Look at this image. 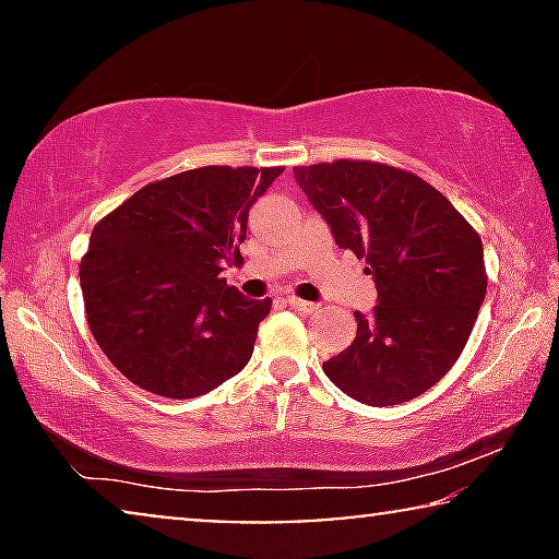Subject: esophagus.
<instances>
[{"label":"esophagus","mask_w":559,"mask_h":559,"mask_svg":"<svg viewBox=\"0 0 559 559\" xmlns=\"http://www.w3.org/2000/svg\"><path fill=\"white\" fill-rule=\"evenodd\" d=\"M287 305H289V308L302 310V312H316V310H318L316 305L308 302V300H300V297H295V295H289V297H287Z\"/></svg>","instance_id":"1"}]
</instances>
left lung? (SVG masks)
Wrapping results in <instances>:
<instances>
[{
	"instance_id": "8db88e82",
	"label": "left lung",
	"mask_w": 559,
	"mask_h": 559,
	"mask_svg": "<svg viewBox=\"0 0 559 559\" xmlns=\"http://www.w3.org/2000/svg\"><path fill=\"white\" fill-rule=\"evenodd\" d=\"M341 249L366 259L379 300L323 364L341 392L392 407L427 392L463 354L486 297L484 243L440 190L400 167L335 159L293 167Z\"/></svg>"
}]
</instances>
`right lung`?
<instances>
[{"label":"right lung","instance_id":"obj_1","mask_svg":"<svg viewBox=\"0 0 559 559\" xmlns=\"http://www.w3.org/2000/svg\"><path fill=\"white\" fill-rule=\"evenodd\" d=\"M282 167L209 165L150 182L104 216L81 262L88 328L140 389L193 400L239 373L272 300L226 285L249 209Z\"/></svg>","mask_w":559,"mask_h":559}]
</instances>
